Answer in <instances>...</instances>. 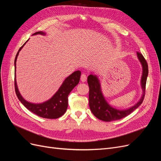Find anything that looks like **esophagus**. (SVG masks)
<instances>
[{"mask_svg": "<svg viewBox=\"0 0 161 161\" xmlns=\"http://www.w3.org/2000/svg\"><path fill=\"white\" fill-rule=\"evenodd\" d=\"M86 79H87V76L85 74V73H83V74L81 75V76H80V80L82 82H85L86 80Z\"/></svg>", "mask_w": 161, "mask_h": 161, "instance_id": "34e87169", "label": "esophagus"}]
</instances>
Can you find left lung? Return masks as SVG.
Returning a JSON list of instances; mask_svg holds the SVG:
<instances>
[{"mask_svg":"<svg viewBox=\"0 0 161 161\" xmlns=\"http://www.w3.org/2000/svg\"><path fill=\"white\" fill-rule=\"evenodd\" d=\"M137 56L142 66V75L141 78V87L142 95L140 101L130 108L124 110L117 109L111 106L102 93L99 80L96 75H90L87 78V82L89 86V108L91 111L97 118L104 121H111L122 119L130 115L136 108L142 104L144 99L146 83L148 74V67L147 61L142 53L137 52Z\"/></svg>","mask_w":161,"mask_h":161,"instance_id":"left-lung-1","label":"left lung"}]
</instances>
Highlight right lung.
Returning <instances> with one entry per match:
<instances>
[{
  "label": "right lung",
  "mask_w": 161,
  "mask_h": 161,
  "mask_svg": "<svg viewBox=\"0 0 161 161\" xmlns=\"http://www.w3.org/2000/svg\"><path fill=\"white\" fill-rule=\"evenodd\" d=\"M37 34L45 35L46 33L43 31H37L33 33V36L37 35ZM26 42L20 47L15 56V59H14V72H16V61L19 53L24 45L25 44ZM80 75L81 72L80 70L73 72L63 82L59 89L53 95L52 98L43 102L42 103H32L23 98L18 89L15 73H14V89H15V92L19 100L21 102V103L27 109L31 111L32 113L43 118L57 119L62 115H64L66 112L68 108V96H69L72 90L79 84Z\"/></svg>",
  "instance_id": "add662e5"
}]
</instances>
